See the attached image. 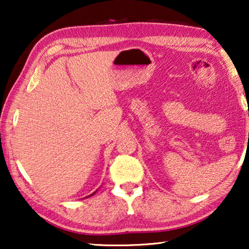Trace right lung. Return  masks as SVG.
I'll list each match as a JSON object with an SVG mask.
<instances>
[{
	"mask_svg": "<svg viewBox=\"0 0 249 249\" xmlns=\"http://www.w3.org/2000/svg\"><path fill=\"white\" fill-rule=\"evenodd\" d=\"M96 192H97V190H96ZM96 192H94L93 194H91V195H89V196H93L94 195V194H96ZM89 196H88V197H89Z\"/></svg>",
	"mask_w": 249,
	"mask_h": 249,
	"instance_id": "right-lung-1",
	"label": "right lung"
}]
</instances>
